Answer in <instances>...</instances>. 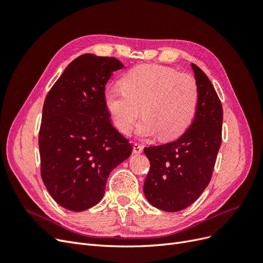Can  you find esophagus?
<instances>
[{
  "mask_svg": "<svg viewBox=\"0 0 263 263\" xmlns=\"http://www.w3.org/2000/svg\"><path fill=\"white\" fill-rule=\"evenodd\" d=\"M142 151H144V147H142L140 144H134L133 145V153L134 154H137V155H139V154H141Z\"/></svg>",
  "mask_w": 263,
  "mask_h": 263,
  "instance_id": "34e87169",
  "label": "esophagus"
}]
</instances>
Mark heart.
Segmentation results:
<instances>
[{
	"label": "heart",
	"mask_w": 263,
	"mask_h": 263,
	"mask_svg": "<svg viewBox=\"0 0 263 263\" xmlns=\"http://www.w3.org/2000/svg\"><path fill=\"white\" fill-rule=\"evenodd\" d=\"M122 89L105 93V105L116 128L128 134L140 114L137 127L141 137L158 135L170 140L184 133L193 122L198 87L195 79L177 70L155 65L130 69L121 80Z\"/></svg>",
	"instance_id": "1"
}]
</instances>
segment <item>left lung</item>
Returning <instances> with one entry per match:
<instances>
[{
  "instance_id": "8db88e82",
  "label": "left lung",
  "mask_w": 263,
  "mask_h": 263,
  "mask_svg": "<svg viewBox=\"0 0 263 263\" xmlns=\"http://www.w3.org/2000/svg\"><path fill=\"white\" fill-rule=\"evenodd\" d=\"M198 87L196 113L182 136L145 148L150 170L144 184L148 202L164 212H179L194 203L212 179L221 144L222 107L212 82L194 63Z\"/></svg>"
}]
</instances>
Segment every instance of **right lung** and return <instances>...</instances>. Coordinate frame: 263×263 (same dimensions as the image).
<instances>
[{
    "instance_id": "1",
    "label": "right lung",
    "mask_w": 263,
    "mask_h": 263,
    "mask_svg": "<svg viewBox=\"0 0 263 263\" xmlns=\"http://www.w3.org/2000/svg\"><path fill=\"white\" fill-rule=\"evenodd\" d=\"M123 68L113 57L81 54L45 99L38 136L42 179L67 210L97 205L110 171L132 155V145L110 123L105 105V84Z\"/></svg>"
}]
</instances>
